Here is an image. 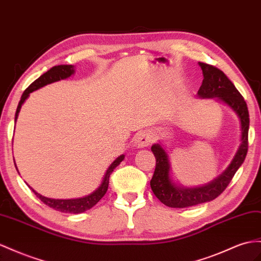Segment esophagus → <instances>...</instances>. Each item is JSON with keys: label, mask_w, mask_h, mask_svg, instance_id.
I'll return each instance as SVG.
<instances>
[{"label": "esophagus", "mask_w": 261, "mask_h": 261, "mask_svg": "<svg viewBox=\"0 0 261 261\" xmlns=\"http://www.w3.org/2000/svg\"><path fill=\"white\" fill-rule=\"evenodd\" d=\"M153 142V137L148 132H140L136 138V145L138 148H145Z\"/></svg>", "instance_id": "obj_1"}]
</instances>
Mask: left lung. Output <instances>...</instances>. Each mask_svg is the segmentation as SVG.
<instances>
[{"label": "left lung", "mask_w": 261, "mask_h": 261, "mask_svg": "<svg viewBox=\"0 0 261 261\" xmlns=\"http://www.w3.org/2000/svg\"><path fill=\"white\" fill-rule=\"evenodd\" d=\"M198 64L203 70L204 79L197 95L202 98H218L237 113L242 124V143L235 158L222 175L208 185L194 189L179 188L171 182L168 154L160 144L152 145L151 150L155 156L156 164L154 174L150 182L151 189L160 202L176 208H184V207L210 202L218 197L228 186L240 165L244 163L248 151L249 112L244 97L240 95L228 77L217 67L205 63Z\"/></svg>", "instance_id": "1"}]
</instances>
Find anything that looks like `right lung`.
<instances>
[{"instance_id":"add662e5","label":"right lung","mask_w":261,"mask_h":261,"mask_svg":"<svg viewBox=\"0 0 261 261\" xmlns=\"http://www.w3.org/2000/svg\"><path fill=\"white\" fill-rule=\"evenodd\" d=\"M73 71L75 70H73L72 65L54 66L48 71L43 73L41 77L37 78L35 82H33L28 87V88H26V90L23 92L21 100H19L17 109H16V113H15V121L17 119L18 112H19V110H21L22 105L24 103L25 100L28 99L31 92H33L34 90H37L38 88H41V87H44L47 84H51L54 82H57V80L68 78L69 76L72 75ZM123 159H124V155L122 154V155H120L118 159H116L115 161H113V163L109 166V169L107 170V173L103 177V181H102L101 185L99 186V189L93 192L92 194L86 196V197L76 198V199H53V198H48V197H45L41 194H38V193L35 192L32 188H31V190L35 193V195L39 199H41L44 204H46L56 211L63 212V213H72V214H79V213L86 212L87 210H90L91 207L95 206L99 202V200L105 196V194L107 193V190H108L109 177L111 175V173L120 163L122 162Z\"/></svg>"}]
</instances>
